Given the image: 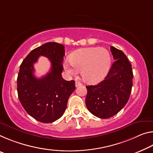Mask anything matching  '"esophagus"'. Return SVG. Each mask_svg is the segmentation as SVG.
<instances>
[{"instance_id": "esophagus-1", "label": "esophagus", "mask_w": 153, "mask_h": 153, "mask_svg": "<svg viewBox=\"0 0 153 153\" xmlns=\"http://www.w3.org/2000/svg\"><path fill=\"white\" fill-rule=\"evenodd\" d=\"M82 85V83H80L79 82H76V87H78L79 86H81Z\"/></svg>"}]
</instances>
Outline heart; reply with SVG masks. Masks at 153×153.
<instances>
[{"mask_svg":"<svg viewBox=\"0 0 153 153\" xmlns=\"http://www.w3.org/2000/svg\"><path fill=\"white\" fill-rule=\"evenodd\" d=\"M111 56L104 48H86L77 50L70 56V62L64 63L70 76L81 71L82 79L88 83H97L105 77L110 69Z\"/></svg>","mask_w":153,"mask_h":153,"instance_id":"obj_1","label":"heart"}]
</instances>
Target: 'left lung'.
Instances as JSON below:
<instances>
[{"label": "left lung", "mask_w": 153, "mask_h": 153, "mask_svg": "<svg viewBox=\"0 0 153 153\" xmlns=\"http://www.w3.org/2000/svg\"><path fill=\"white\" fill-rule=\"evenodd\" d=\"M111 52L115 61L104 80L86 86V105L90 112L100 118H109L124 108L133 86L131 65L123 51L113 46Z\"/></svg>", "instance_id": "left-lung-1"}]
</instances>
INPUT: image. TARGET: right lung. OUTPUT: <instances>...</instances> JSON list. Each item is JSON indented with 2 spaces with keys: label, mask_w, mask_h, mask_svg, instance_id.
I'll return each instance as SVG.
<instances>
[{
  "label": "right lung",
  "mask_w": 153,
  "mask_h": 153,
  "mask_svg": "<svg viewBox=\"0 0 153 153\" xmlns=\"http://www.w3.org/2000/svg\"><path fill=\"white\" fill-rule=\"evenodd\" d=\"M63 45L48 42L29 53L22 62L17 79L18 98L29 115L39 122H54L63 115L69 97L76 89L75 81L62 77ZM40 55L49 58L51 69L41 79L33 76L34 63Z\"/></svg>",
  "instance_id": "1"
}]
</instances>
